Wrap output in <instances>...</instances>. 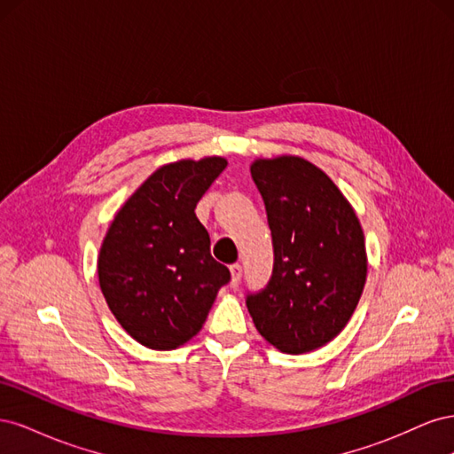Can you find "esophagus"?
Returning a JSON list of instances; mask_svg holds the SVG:
<instances>
[{
  "mask_svg": "<svg viewBox=\"0 0 454 454\" xmlns=\"http://www.w3.org/2000/svg\"><path fill=\"white\" fill-rule=\"evenodd\" d=\"M240 278H242V265L240 263L231 265V286H239Z\"/></svg>",
  "mask_w": 454,
  "mask_h": 454,
  "instance_id": "1",
  "label": "esophagus"
}]
</instances>
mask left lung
Returning <instances> with one entry per match:
<instances>
[{
  "label": "left lung",
  "mask_w": 454,
  "mask_h": 454,
  "mask_svg": "<svg viewBox=\"0 0 454 454\" xmlns=\"http://www.w3.org/2000/svg\"><path fill=\"white\" fill-rule=\"evenodd\" d=\"M252 177L265 202L274 263L263 290L246 294V307L272 347L316 350L358 305L367 274L364 231L337 185L305 159H259Z\"/></svg>",
  "instance_id": "8db88e82"
}]
</instances>
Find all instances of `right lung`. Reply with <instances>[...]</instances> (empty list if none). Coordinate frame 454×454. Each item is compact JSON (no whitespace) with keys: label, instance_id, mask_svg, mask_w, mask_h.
Here are the masks:
<instances>
[{"label":"right lung","instance_id":"right-lung-1","mask_svg":"<svg viewBox=\"0 0 454 454\" xmlns=\"http://www.w3.org/2000/svg\"><path fill=\"white\" fill-rule=\"evenodd\" d=\"M225 167L222 157L160 167L107 229L98 257L102 294L125 332L147 348L172 350L197 335L231 280L195 214Z\"/></svg>","mask_w":454,"mask_h":454}]
</instances>
